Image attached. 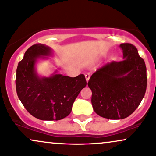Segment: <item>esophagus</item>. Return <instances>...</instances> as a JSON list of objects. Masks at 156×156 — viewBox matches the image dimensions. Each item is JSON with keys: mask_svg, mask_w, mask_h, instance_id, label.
<instances>
[{"mask_svg": "<svg viewBox=\"0 0 156 156\" xmlns=\"http://www.w3.org/2000/svg\"><path fill=\"white\" fill-rule=\"evenodd\" d=\"M90 78V72H87V73L85 74V78L86 80H87V81H88Z\"/></svg>", "mask_w": 156, "mask_h": 156, "instance_id": "34e87169", "label": "esophagus"}]
</instances>
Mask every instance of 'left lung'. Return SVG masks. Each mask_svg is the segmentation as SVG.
Returning <instances> with one entry per match:
<instances>
[{"instance_id": "8db88e82", "label": "left lung", "mask_w": 156, "mask_h": 156, "mask_svg": "<svg viewBox=\"0 0 156 156\" xmlns=\"http://www.w3.org/2000/svg\"><path fill=\"white\" fill-rule=\"evenodd\" d=\"M124 59L98 69L87 84L92 91L93 108L108 119H123L131 115L145 95L147 78L144 59L132 44H120Z\"/></svg>"}]
</instances>
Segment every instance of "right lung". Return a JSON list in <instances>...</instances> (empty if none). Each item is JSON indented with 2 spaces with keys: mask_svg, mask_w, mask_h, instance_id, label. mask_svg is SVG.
I'll use <instances>...</instances> for the list:
<instances>
[{
  "mask_svg": "<svg viewBox=\"0 0 156 156\" xmlns=\"http://www.w3.org/2000/svg\"><path fill=\"white\" fill-rule=\"evenodd\" d=\"M50 52L42 44H35L26 50L17 66L16 88L19 99L31 115L41 120L58 121L70 114L87 81L83 74L75 78L59 74L39 78L34 72L36 59Z\"/></svg>",
  "mask_w": 156,
  "mask_h": 156,
  "instance_id": "add662e5",
  "label": "right lung"
}]
</instances>
